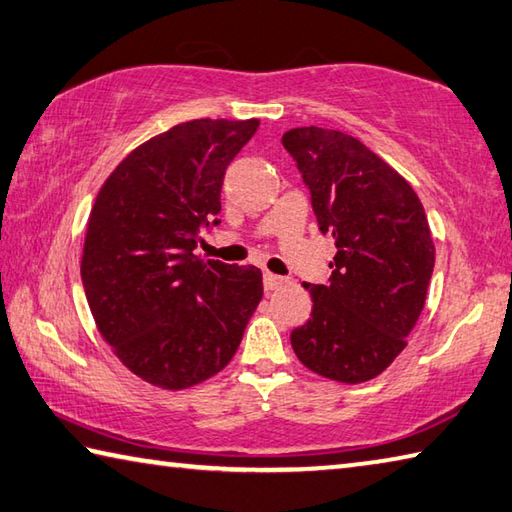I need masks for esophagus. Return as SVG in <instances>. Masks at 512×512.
Returning <instances> with one entry per match:
<instances>
[{"label": "esophagus", "mask_w": 512, "mask_h": 512, "mask_svg": "<svg viewBox=\"0 0 512 512\" xmlns=\"http://www.w3.org/2000/svg\"><path fill=\"white\" fill-rule=\"evenodd\" d=\"M284 282L286 280H284V277H280V275L264 273V288H266V291H275V288H280Z\"/></svg>", "instance_id": "1"}]
</instances>
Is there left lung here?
Wrapping results in <instances>:
<instances>
[{"instance_id":"obj_1","label":"left lung","mask_w":512,"mask_h":512,"mask_svg":"<svg viewBox=\"0 0 512 512\" xmlns=\"http://www.w3.org/2000/svg\"><path fill=\"white\" fill-rule=\"evenodd\" d=\"M311 192L336 257L329 284H304L313 311L291 331L304 367L338 383H365L392 365L423 311L434 241L421 199L394 167L338 129L282 136Z\"/></svg>"}]
</instances>
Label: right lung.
I'll list each match as a JSON object with an SVG mask.
<instances>
[{
  "mask_svg": "<svg viewBox=\"0 0 512 512\" xmlns=\"http://www.w3.org/2000/svg\"><path fill=\"white\" fill-rule=\"evenodd\" d=\"M259 120H188L118 163L91 208L82 286L100 336L161 389L219 374L264 295L262 271L194 255L219 226L221 185Z\"/></svg>",
  "mask_w": 512,
  "mask_h": 512,
  "instance_id": "1",
  "label": "right lung"
}]
</instances>
